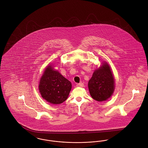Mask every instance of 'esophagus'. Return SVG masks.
<instances>
[{"label":"esophagus","instance_id":"1","mask_svg":"<svg viewBox=\"0 0 148 148\" xmlns=\"http://www.w3.org/2000/svg\"><path fill=\"white\" fill-rule=\"evenodd\" d=\"M77 87H83L84 86V84L83 83H80L77 84Z\"/></svg>","mask_w":148,"mask_h":148}]
</instances>
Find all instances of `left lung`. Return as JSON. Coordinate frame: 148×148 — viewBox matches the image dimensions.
Instances as JSON below:
<instances>
[{
  "mask_svg": "<svg viewBox=\"0 0 148 148\" xmlns=\"http://www.w3.org/2000/svg\"><path fill=\"white\" fill-rule=\"evenodd\" d=\"M114 84V78L109 65L103 63L100 68L94 71L88 82L90 95L98 101L106 100L113 94Z\"/></svg>",
  "mask_w": 148,
  "mask_h": 148,
  "instance_id": "1",
  "label": "left lung"
}]
</instances>
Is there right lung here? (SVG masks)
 <instances>
[{"label":"right lung","instance_id":"add662e5","mask_svg":"<svg viewBox=\"0 0 148 148\" xmlns=\"http://www.w3.org/2000/svg\"><path fill=\"white\" fill-rule=\"evenodd\" d=\"M71 89L70 81L49 65L44 72L39 85L42 98L53 104H59L68 97Z\"/></svg>","mask_w":148,"mask_h":148}]
</instances>
